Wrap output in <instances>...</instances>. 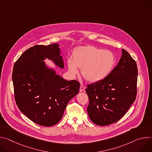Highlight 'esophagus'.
<instances>
[{
	"mask_svg": "<svg viewBox=\"0 0 152 152\" xmlns=\"http://www.w3.org/2000/svg\"><path fill=\"white\" fill-rule=\"evenodd\" d=\"M85 89V86H84L83 85H81L80 86V88H79V91H80V92H82V91H83Z\"/></svg>",
	"mask_w": 152,
	"mask_h": 152,
	"instance_id": "esophagus-1",
	"label": "esophagus"
}]
</instances>
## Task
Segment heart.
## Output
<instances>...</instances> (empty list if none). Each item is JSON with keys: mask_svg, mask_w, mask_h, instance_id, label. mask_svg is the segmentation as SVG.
Wrapping results in <instances>:
<instances>
[{"mask_svg": "<svg viewBox=\"0 0 152 152\" xmlns=\"http://www.w3.org/2000/svg\"><path fill=\"white\" fill-rule=\"evenodd\" d=\"M115 63L114 54L92 46L79 47L73 53V59H67L69 70L72 76L81 69L83 77L88 81L96 82L105 78L113 69Z\"/></svg>", "mask_w": 152, "mask_h": 152, "instance_id": "1", "label": "heart"}]
</instances>
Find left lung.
<instances>
[{"instance_id":"1","label":"left lung","mask_w":152,"mask_h":152,"mask_svg":"<svg viewBox=\"0 0 152 152\" xmlns=\"http://www.w3.org/2000/svg\"><path fill=\"white\" fill-rule=\"evenodd\" d=\"M136 61L126 50L117 66L103 80L88 85L87 112L91 121L99 126L117 122L127 113L137 94Z\"/></svg>"}]
</instances>
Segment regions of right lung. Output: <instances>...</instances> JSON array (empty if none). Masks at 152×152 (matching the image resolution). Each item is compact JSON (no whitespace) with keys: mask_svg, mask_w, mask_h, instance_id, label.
Wrapping results in <instances>:
<instances>
[{"mask_svg":"<svg viewBox=\"0 0 152 152\" xmlns=\"http://www.w3.org/2000/svg\"><path fill=\"white\" fill-rule=\"evenodd\" d=\"M51 59L64 68L58 44L35 45L15 61L12 75L14 97L20 111L32 121L52 126L62 118L69 102L78 93L76 80H64L42 61Z\"/></svg>","mask_w":152,"mask_h":152,"instance_id":"right-lung-1","label":"right lung"}]
</instances>
